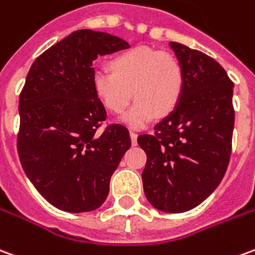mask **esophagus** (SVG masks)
Segmentation results:
<instances>
[{
	"label": "esophagus",
	"instance_id": "esophagus-1",
	"mask_svg": "<svg viewBox=\"0 0 255 255\" xmlns=\"http://www.w3.org/2000/svg\"><path fill=\"white\" fill-rule=\"evenodd\" d=\"M129 136H131V142H132V145H136V138H138V133L133 132V131H129Z\"/></svg>",
	"mask_w": 255,
	"mask_h": 255
}]
</instances>
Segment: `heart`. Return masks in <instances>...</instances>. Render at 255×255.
<instances>
[{
  "instance_id": "b5f03b06",
  "label": "heart",
  "mask_w": 255,
  "mask_h": 255,
  "mask_svg": "<svg viewBox=\"0 0 255 255\" xmlns=\"http://www.w3.org/2000/svg\"><path fill=\"white\" fill-rule=\"evenodd\" d=\"M110 67L112 72L94 70L92 87L103 106L116 115L131 102L133 90L136 102L124 116L131 127H145L156 115H170L181 101L183 70L172 53L135 47L115 56Z\"/></svg>"
}]
</instances>
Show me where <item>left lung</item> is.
I'll return each mask as SVG.
<instances>
[{
	"mask_svg": "<svg viewBox=\"0 0 255 255\" xmlns=\"http://www.w3.org/2000/svg\"><path fill=\"white\" fill-rule=\"evenodd\" d=\"M183 70V91L175 110L142 133L147 160L142 172L146 199L165 213L199 206L227 172L235 124L233 83L211 56L170 42Z\"/></svg>",
	"mask_w": 255,
	"mask_h": 255,
	"instance_id": "1",
	"label": "left lung"
}]
</instances>
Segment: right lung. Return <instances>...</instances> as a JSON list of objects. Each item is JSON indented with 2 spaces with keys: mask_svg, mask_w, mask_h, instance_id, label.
Segmentation results:
<instances>
[{
  "mask_svg": "<svg viewBox=\"0 0 255 255\" xmlns=\"http://www.w3.org/2000/svg\"><path fill=\"white\" fill-rule=\"evenodd\" d=\"M127 47L116 35L77 30L41 53L28 70L19 97L17 153L35 189L59 210L101 207L131 146L127 127L103 126L106 109L91 81L99 55Z\"/></svg>",
  "mask_w": 255,
  "mask_h": 255,
  "instance_id": "add662e5",
  "label": "right lung"
}]
</instances>
